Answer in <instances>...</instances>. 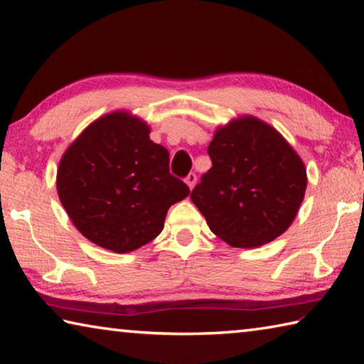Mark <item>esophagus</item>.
Masks as SVG:
<instances>
[{"label": "esophagus", "instance_id": "1", "mask_svg": "<svg viewBox=\"0 0 364 364\" xmlns=\"http://www.w3.org/2000/svg\"><path fill=\"white\" fill-rule=\"evenodd\" d=\"M184 181H186V184H188V188H189V189H193V188L196 186L197 175H196V173H189V175L186 176V180H184Z\"/></svg>", "mask_w": 364, "mask_h": 364}]
</instances>
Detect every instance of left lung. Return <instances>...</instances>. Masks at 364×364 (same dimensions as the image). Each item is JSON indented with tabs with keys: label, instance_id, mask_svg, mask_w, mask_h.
<instances>
[{
	"label": "left lung",
	"instance_id": "obj_1",
	"mask_svg": "<svg viewBox=\"0 0 364 364\" xmlns=\"http://www.w3.org/2000/svg\"><path fill=\"white\" fill-rule=\"evenodd\" d=\"M207 152L212 168L202 175L191 200L215 236L242 249L281 236L306 189L305 165L284 136L244 115L217 128Z\"/></svg>",
	"mask_w": 364,
	"mask_h": 364
}]
</instances>
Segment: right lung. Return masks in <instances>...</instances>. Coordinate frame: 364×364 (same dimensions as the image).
I'll return each instance as SVG.
<instances>
[{
	"label": "right lung",
	"mask_w": 364,
	"mask_h": 364,
	"mask_svg": "<svg viewBox=\"0 0 364 364\" xmlns=\"http://www.w3.org/2000/svg\"><path fill=\"white\" fill-rule=\"evenodd\" d=\"M149 133L139 117L115 110L90 123L59 162L58 194L72 223L117 254L156 239L168 208L189 194L170 173L168 151Z\"/></svg>",
	"instance_id": "right-lung-1"
}]
</instances>
